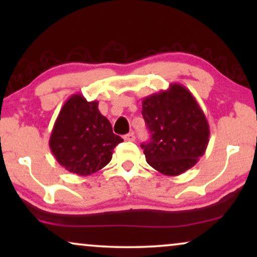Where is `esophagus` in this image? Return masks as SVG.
Returning <instances> with one entry per match:
<instances>
[{"mask_svg": "<svg viewBox=\"0 0 257 257\" xmlns=\"http://www.w3.org/2000/svg\"><path fill=\"white\" fill-rule=\"evenodd\" d=\"M124 139L126 140V142H135L136 137H135V135H133V133H128V135H126L124 137Z\"/></svg>", "mask_w": 257, "mask_h": 257, "instance_id": "1", "label": "esophagus"}]
</instances>
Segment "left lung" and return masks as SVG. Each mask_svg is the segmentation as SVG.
<instances>
[{
  "label": "left lung",
  "instance_id": "obj_1",
  "mask_svg": "<svg viewBox=\"0 0 257 257\" xmlns=\"http://www.w3.org/2000/svg\"><path fill=\"white\" fill-rule=\"evenodd\" d=\"M143 117L151 140L143 144L150 166L175 177L192 168L206 152L209 125L191 91L173 83L143 99Z\"/></svg>",
  "mask_w": 257,
  "mask_h": 257
}]
</instances>
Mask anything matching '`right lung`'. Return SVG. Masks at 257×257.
Returning a JSON list of instances; mask_svg holds the SVG:
<instances>
[{
  "label": "right lung",
  "mask_w": 257,
  "mask_h": 257,
  "mask_svg": "<svg viewBox=\"0 0 257 257\" xmlns=\"http://www.w3.org/2000/svg\"><path fill=\"white\" fill-rule=\"evenodd\" d=\"M111 122L98 110V101L72 94L56 119L49 146L57 163L71 173L86 177L106 166L121 143Z\"/></svg>",
  "instance_id": "right-lung-1"
}]
</instances>
